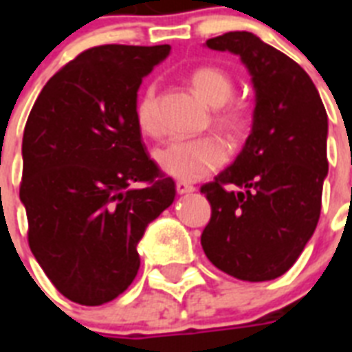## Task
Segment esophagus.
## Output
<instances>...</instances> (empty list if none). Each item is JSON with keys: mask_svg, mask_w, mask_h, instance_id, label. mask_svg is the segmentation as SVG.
Returning <instances> with one entry per match:
<instances>
[{"mask_svg": "<svg viewBox=\"0 0 352 352\" xmlns=\"http://www.w3.org/2000/svg\"><path fill=\"white\" fill-rule=\"evenodd\" d=\"M175 188H177V193H179V195L195 192V186H192V184H188V182H184V181H177Z\"/></svg>", "mask_w": 352, "mask_h": 352, "instance_id": "1", "label": "esophagus"}]
</instances>
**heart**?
Masks as SVG:
<instances>
[{
	"label": "heart",
	"instance_id": "b5f03b06",
	"mask_svg": "<svg viewBox=\"0 0 352 352\" xmlns=\"http://www.w3.org/2000/svg\"><path fill=\"white\" fill-rule=\"evenodd\" d=\"M188 82L201 100L214 107V126L230 140L239 138L248 124V107L243 102H228L235 87L232 74L215 65H201L190 73ZM135 120L146 137L160 135L155 85H148L138 96ZM155 160L168 175L181 181H199L225 164L226 148L215 137L173 140L155 151Z\"/></svg>",
	"mask_w": 352,
	"mask_h": 352
}]
</instances>
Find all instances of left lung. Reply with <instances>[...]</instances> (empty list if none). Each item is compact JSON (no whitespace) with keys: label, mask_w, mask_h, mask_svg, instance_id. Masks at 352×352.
I'll return each mask as SVG.
<instances>
[{"label":"left lung","mask_w":352,"mask_h":352,"mask_svg":"<svg viewBox=\"0 0 352 352\" xmlns=\"http://www.w3.org/2000/svg\"><path fill=\"white\" fill-rule=\"evenodd\" d=\"M237 54L256 107L241 153L201 193L212 217L201 235L210 261L243 281L283 276L316 230L327 177V113L298 63L246 30L206 41Z\"/></svg>","instance_id":"left-lung-1"}]
</instances>
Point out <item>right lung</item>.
Instances as JSON below:
<instances>
[{
    "mask_svg": "<svg viewBox=\"0 0 352 352\" xmlns=\"http://www.w3.org/2000/svg\"><path fill=\"white\" fill-rule=\"evenodd\" d=\"M170 49H87L47 82L25 124L19 199L29 246L80 305L107 303L133 283L138 241L175 199L135 120L142 78Z\"/></svg>",
    "mask_w": 352,
    "mask_h": 352,
    "instance_id": "right-lung-1",
    "label": "right lung"
}]
</instances>
